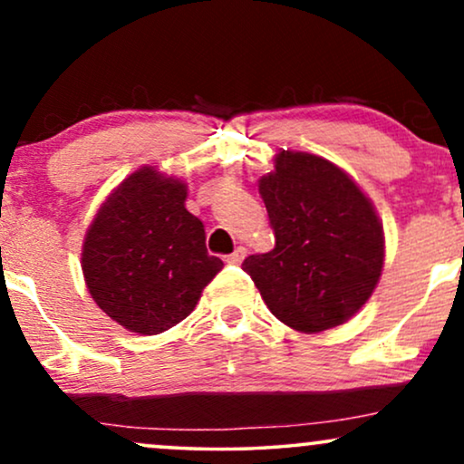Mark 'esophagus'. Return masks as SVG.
<instances>
[{
    "instance_id": "1",
    "label": "esophagus",
    "mask_w": 464,
    "mask_h": 464,
    "mask_svg": "<svg viewBox=\"0 0 464 464\" xmlns=\"http://www.w3.org/2000/svg\"><path fill=\"white\" fill-rule=\"evenodd\" d=\"M244 257H246V248L237 246L236 250H233L231 255H227V262H228V264H242Z\"/></svg>"
}]
</instances>
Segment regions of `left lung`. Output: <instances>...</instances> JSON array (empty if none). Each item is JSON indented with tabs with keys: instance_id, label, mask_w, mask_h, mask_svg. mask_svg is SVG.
<instances>
[{
	"instance_id": "8db88e82",
	"label": "left lung",
	"mask_w": 464,
	"mask_h": 464,
	"mask_svg": "<svg viewBox=\"0 0 464 464\" xmlns=\"http://www.w3.org/2000/svg\"><path fill=\"white\" fill-rule=\"evenodd\" d=\"M275 248L242 268L287 327L316 334L369 301L384 266V228L372 202L338 165L281 150L259 180Z\"/></svg>"
}]
</instances>
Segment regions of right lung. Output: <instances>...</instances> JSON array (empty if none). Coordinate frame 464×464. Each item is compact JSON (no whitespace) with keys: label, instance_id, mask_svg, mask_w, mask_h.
I'll return each mask as SVG.
<instances>
[{"label":"right lung","instance_id":"1","mask_svg":"<svg viewBox=\"0 0 464 464\" xmlns=\"http://www.w3.org/2000/svg\"><path fill=\"white\" fill-rule=\"evenodd\" d=\"M188 185L141 168L106 198L82 244L89 295L129 332L154 335L188 318L222 270L205 227L185 209Z\"/></svg>","mask_w":464,"mask_h":464}]
</instances>
